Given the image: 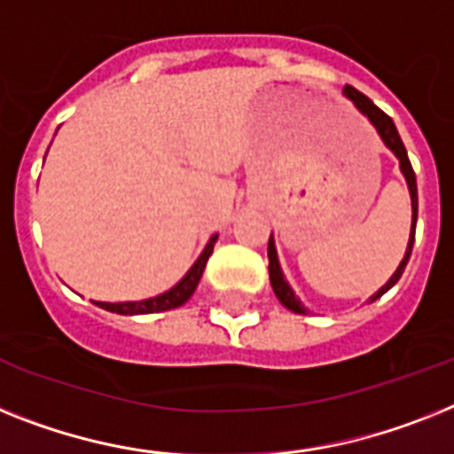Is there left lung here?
<instances>
[{
  "instance_id": "left-lung-1",
  "label": "left lung",
  "mask_w": 454,
  "mask_h": 454,
  "mask_svg": "<svg viewBox=\"0 0 454 454\" xmlns=\"http://www.w3.org/2000/svg\"><path fill=\"white\" fill-rule=\"evenodd\" d=\"M343 95L348 97V99L355 101V106L362 111V114L366 115V118L373 122V127L378 129V134H380V138L385 141V145H387L389 151L395 153L396 157H399V164H402V171L403 176H406V183H408V190H411V201H413V231H411V241H408V248H406V254H403L402 264H399V269L395 271V276L385 283L380 290L371 297V301L378 297H383L385 292L389 290V287L395 286L396 280L402 278L403 269H406L408 260H411V253H413V241H415V223H418V183H415V171L413 167H411V160H408V153H406V145H403L402 137H399V132H396L395 122H392V118H389L385 111H380V108L373 104V101L369 99L366 95H362L359 90H355L353 85H346L343 88ZM269 278H271V287L273 292H276V297H278V301L286 306V309L294 310V313H306V309H303L301 303L294 299V292L290 290V286L286 283V278H283V271H280V264H278V257H276V248H273V241L269 239Z\"/></svg>"
}]
</instances>
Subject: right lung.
<instances>
[{"label":"right lung","mask_w":454,"mask_h":454,"mask_svg":"<svg viewBox=\"0 0 454 454\" xmlns=\"http://www.w3.org/2000/svg\"><path fill=\"white\" fill-rule=\"evenodd\" d=\"M218 236H213L208 246L204 248V253L200 254V260L194 262V267L185 273V278L178 283L176 287H171L168 292L160 294V297L145 299V301H125V303H99L104 310H111V313H120V316H145V313H160V310H168V309H178L187 299L192 297L197 286H200L201 273L206 269V262L211 257L213 253V243H215Z\"/></svg>","instance_id":"right-lung-1"}]
</instances>
